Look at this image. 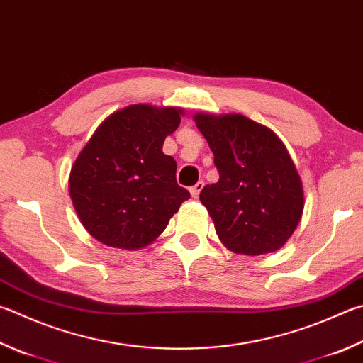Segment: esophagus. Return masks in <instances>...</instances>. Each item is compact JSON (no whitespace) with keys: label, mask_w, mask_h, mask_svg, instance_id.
<instances>
[{"label":"esophagus","mask_w":363,"mask_h":363,"mask_svg":"<svg viewBox=\"0 0 363 363\" xmlns=\"http://www.w3.org/2000/svg\"><path fill=\"white\" fill-rule=\"evenodd\" d=\"M203 186H204V184H203V181H199V182H196V184H195V186H192V187H190V194H192V196H194V199H199V195H200V192H201V189H203Z\"/></svg>","instance_id":"obj_1"}]
</instances>
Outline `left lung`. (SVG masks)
I'll use <instances>...</instances> for the list:
<instances>
[{
    "instance_id": "left-lung-1",
    "label": "left lung",
    "mask_w": 363,
    "mask_h": 363,
    "mask_svg": "<svg viewBox=\"0 0 363 363\" xmlns=\"http://www.w3.org/2000/svg\"><path fill=\"white\" fill-rule=\"evenodd\" d=\"M194 121L214 154L219 181L200 201L223 246L262 255L281 249L305 208L298 171L273 130L241 114L196 113Z\"/></svg>"
}]
</instances>
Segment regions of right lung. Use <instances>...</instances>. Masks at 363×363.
<instances>
[{
    "instance_id": "1",
    "label": "right lung",
    "mask_w": 363,
    "mask_h": 363,
    "mask_svg": "<svg viewBox=\"0 0 363 363\" xmlns=\"http://www.w3.org/2000/svg\"><path fill=\"white\" fill-rule=\"evenodd\" d=\"M182 108L130 104L108 116L79 152L69 196L84 228L109 247L154 242L190 194L176 182V160L163 154Z\"/></svg>"
}]
</instances>
